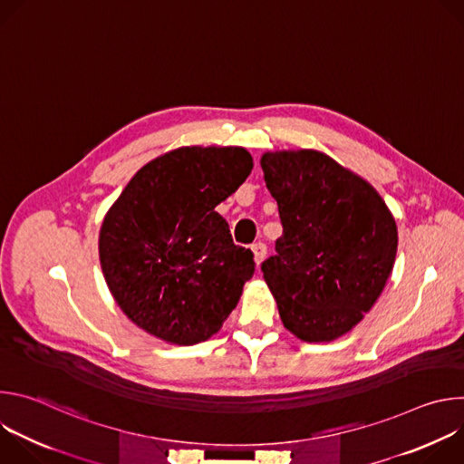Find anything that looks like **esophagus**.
<instances>
[{"instance_id":"1","label":"esophagus","mask_w":464,"mask_h":464,"mask_svg":"<svg viewBox=\"0 0 464 464\" xmlns=\"http://www.w3.org/2000/svg\"><path fill=\"white\" fill-rule=\"evenodd\" d=\"M251 251H253L255 264L258 266V264L264 260V256H266V246H264L262 242H255V244H251Z\"/></svg>"}]
</instances>
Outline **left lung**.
<instances>
[{
    "label": "left lung",
    "instance_id": "obj_1",
    "mask_svg": "<svg viewBox=\"0 0 464 464\" xmlns=\"http://www.w3.org/2000/svg\"><path fill=\"white\" fill-rule=\"evenodd\" d=\"M260 167L283 224L264 281L295 338L334 342L385 288L399 247L394 217L367 179L319 150L264 152Z\"/></svg>",
    "mask_w": 464,
    "mask_h": 464
}]
</instances>
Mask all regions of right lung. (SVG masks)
<instances>
[{"mask_svg":"<svg viewBox=\"0 0 464 464\" xmlns=\"http://www.w3.org/2000/svg\"><path fill=\"white\" fill-rule=\"evenodd\" d=\"M253 169L242 147H179L143 165L99 231L104 281L130 321L172 345L209 340L255 272L215 208Z\"/></svg>","mask_w":464,"mask_h":464,"instance_id":"obj_1","label":"right lung"}]
</instances>
